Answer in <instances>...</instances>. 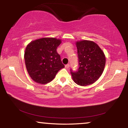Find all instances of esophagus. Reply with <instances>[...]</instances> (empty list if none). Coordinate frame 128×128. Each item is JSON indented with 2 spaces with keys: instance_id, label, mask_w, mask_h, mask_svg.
Instances as JSON below:
<instances>
[{
  "instance_id": "obj_1",
  "label": "esophagus",
  "mask_w": 128,
  "mask_h": 128,
  "mask_svg": "<svg viewBox=\"0 0 128 128\" xmlns=\"http://www.w3.org/2000/svg\"><path fill=\"white\" fill-rule=\"evenodd\" d=\"M65 67H66V68H70V64H66V66H65Z\"/></svg>"
}]
</instances>
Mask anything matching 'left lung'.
Returning <instances> with one entry per match:
<instances>
[{"label":"left lung","instance_id":"left-lung-1","mask_svg":"<svg viewBox=\"0 0 128 128\" xmlns=\"http://www.w3.org/2000/svg\"><path fill=\"white\" fill-rule=\"evenodd\" d=\"M76 45L79 68L75 72L70 70L72 80L78 85H89L96 82L102 74L106 64L105 55L92 41H79Z\"/></svg>","mask_w":128,"mask_h":128}]
</instances>
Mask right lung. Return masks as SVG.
I'll return each instance as SVG.
<instances>
[{
    "mask_svg": "<svg viewBox=\"0 0 128 128\" xmlns=\"http://www.w3.org/2000/svg\"><path fill=\"white\" fill-rule=\"evenodd\" d=\"M60 39L44 38L32 41L26 48L24 60L27 71L34 81L46 84L54 78L59 70L64 67L57 48Z\"/></svg>",
    "mask_w": 128,
    "mask_h": 128,
    "instance_id": "add662e5",
    "label": "right lung"
}]
</instances>
